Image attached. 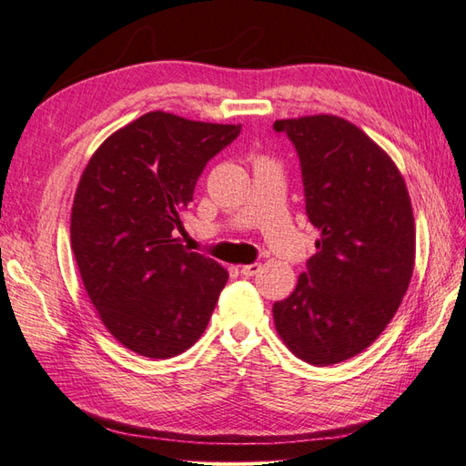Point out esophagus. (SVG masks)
<instances>
[{
    "instance_id": "obj_1",
    "label": "esophagus",
    "mask_w": 466,
    "mask_h": 466,
    "mask_svg": "<svg viewBox=\"0 0 466 466\" xmlns=\"http://www.w3.org/2000/svg\"><path fill=\"white\" fill-rule=\"evenodd\" d=\"M258 272H260V264L258 262L246 264V266H242V268H240V274L246 276V279H250V276H256Z\"/></svg>"
}]
</instances>
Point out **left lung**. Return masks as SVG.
I'll use <instances>...</instances> for the list:
<instances>
[{"instance_id":"left-lung-1","label":"left lung","mask_w":466,"mask_h":466,"mask_svg":"<svg viewBox=\"0 0 466 466\" xmlns=\"http://www.w3.org/2000/svg\"><path fill=\"white\" fill-rule=\"evenodd\" d=\"M300 160L306 216L320 230L294 292L274 302L280 339L329 366L362 352L392 320L414 268V216L399 167L339 116L276 120Z\"/></svg>"}]
</instances>
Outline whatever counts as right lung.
Listing matches in <instances>:
<instances>
[{"label": "right lung", "instance_id": "right-lung-1", "mask_svg": "<svg viewBox=\"0 0 466 466\" xmlns=\"http://www.w3.org/2000/svg\"><path fill=\"white\" fill-rule=\"evenodd\" d=\"M242 126L150 112L90 157L72 208V250L86 292L126 349L170 359L206 330L228 272L177 238L212 157Z\"/></svg>", "mask_w": 466, "mask_h": 466}]
</instances>
